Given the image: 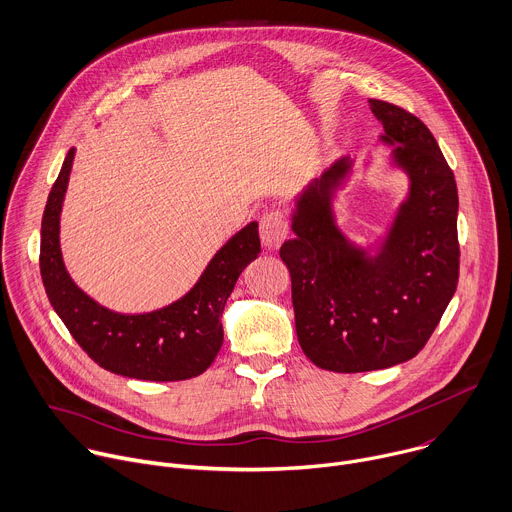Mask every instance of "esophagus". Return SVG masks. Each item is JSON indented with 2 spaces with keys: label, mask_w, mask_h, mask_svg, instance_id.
<instances>
[{
  "label": "esophagus",
  "mask_w": 512,
  "mask_h": 512,
  "mask_svg": "<svg viewBox=\"0 0 512 512\" xmlns=\"http://www.w3.org/2000/svg\"><path fill=\"white\" fill-rule=\"evenodd\" d=\"M288 218L280 210H270L260 220V238L266 248H278L288 236Z\"/></svg>",
  "instance_id": "obj_1"
}]
</instances>
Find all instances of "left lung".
Listing matches in <instances>:
<instances>
[{
	"instance_id": "1",
	"label": "left lung",
	"mask_w": 512,
	"mask_h": 512,
	"mask_svg": "<svg viewBox=\"0 0 512 512\" xmlns=\"http://www.w3.org/2000/svg\"><path fill=\"white\" fill-rule=\"evenodd\" d=\"M383 141L410 175V197L375 258L351 248L331 214L343 157L304 191L294 238L280 246L290 272L298 343L317 367L337 373L385 369L416 357L458 286V191L430 129L410 111L369 98Z\"/></svg>"
}]
</instances>
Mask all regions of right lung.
<instances>
[{
  "instance_id": "right-lung-1",
  "label": "right lung",
  "mask_w": 512,
  "mask_h": 512,
  "mask_svg": "<svg viewBox=\"0 0 512 512\" xmlns=\"http://www.w3.org/2000/svg\"><path fill=\"white\" fill-rule=\"evenodd\" d=\"M74 149L54 181L42 218L40 272L54 311L102 369L145 381H181L206 371L222 343V313L242 270L260 254L258 224L238 232L177 302L147 315H119L98 306L68 276L60 254V210Z\"/></svg>"
}]
</instances>
